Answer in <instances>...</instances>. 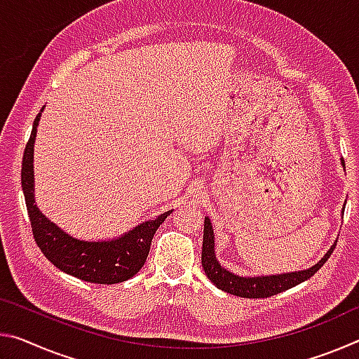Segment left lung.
I'll use <instances>...</instances> for the list:
<instances>
[{
    "instance_id": "obj_1",
    "label": "left lung",
    "mask_w": 359,
    "mask_h": 359,
    "mask_svg": "<svg viewBox=\"0 0 359 359\" xmlns=\"http://www.w3.org/2000/svg\"><path fill=\"white\" fill-rule=\"evenodd\" d=\"M340 165L345 169V161L340 158ZM334 248H336V242L331 245L330 250L325 253L317 264L304 271H294V272H285V274H271V276H252L244 277L231 272L220 264L217 259L215 253V238H214V228H212L210 218L205 217L204 220V236H203V255L201 263L204 267L205 276L209 280L215 285L217 288L222 291H226L229 294L239 296V297H269L282 293L285 290H290L296 287V285L302 283L307 278H311L315 272H317L321 266H323L327 258L331 257Z\"/></svg>"
}]
</instances>
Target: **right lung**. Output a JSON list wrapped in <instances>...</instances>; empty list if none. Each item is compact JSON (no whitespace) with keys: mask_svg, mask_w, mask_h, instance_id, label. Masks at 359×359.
I'll list each match as a JSON object with an SVG mask.
<instances>
[{"mask_svg":"<svg viewBox=\"0 0 359 359\" xmlns=\"http://www.w3.org/2000/svg\"><path fill=\"white\" fill-rule=\"evenodd\" d=\"M42 111L36 115L33 131L22 161V190L32 222L33 236L41 252L50 263L83 282L112 285L136 276L149 257L150 244L160 224L172 214V209L145 220L118 238L107 241H85L74 238L39 210L34 201V141Z\"/></svg>","mask_w":359,"mask_h":359,"instance_id":"add662e5","label":"right lung"}]
</instances>
